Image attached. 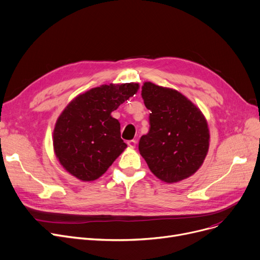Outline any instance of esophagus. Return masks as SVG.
Returning <instances> with one entry per match:
<instances>
[{"instance_id":"1","label":"esophagus","mask_w":260,"mask_h":260,"mask_svg":"<svg viewBox=\"0 0 260 260\" xmlns=\"http://www.w3.org/2000/svg\"><path fill=\"white\" fill-rule=\"evenodd\" d=\"M136 144H137V141H136V140H129V141H127V145H128L131 148H135V147H136Z\"/></svg>"}]
</instances>
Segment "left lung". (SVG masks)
Segmentation results:
<instances>
[{
  "instance_id": "left-lung-1",
  "label": "left lung",
  "mask_w": 260,
  "mask_h": 260,
  "mask_svg": "<svg viewBox=\"0 0 260 260\" xmlns=\"http://www.w3.org/2000/svg\"><path fill=\"white\" fill-rule=\"evenodd\" d=\"M141 95L149 131L139 141L140 155L160 180L174 183L192 176L209 151L210 132L200 109L179 91L145 82Z\"/></svg>"
}]
</instances>
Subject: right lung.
Instances as JSON below:
<instances>
[{
    "label": "right lung",
    "instance_id": "right-lung-1",
    "mask_svg": "<svg viewBox=\"0 0 260 260\" xmlns=\"http://www.w3.org/2000/svg\"><path fill=\"white\" fill-rule=\"evenodd\" d=\"M138 89V83L105 84L65 107L53 129V149L68 173L82 181L95 180L124 151L120 123L111 114Z\"/></svg>",
    "mask_w": 260,
    "mask_h": 260
}]
</instances>
